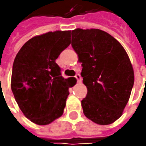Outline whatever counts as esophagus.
I'll use <instances>...</instances> for the list:
<instances>
[{"mask_svg": "<svg viewBox=\"0 0 146 146\" xmlns=\"http://www.w3.org/2000/svg\"><path fill=\"white\" fill-rule=\"evenodd\" d=\"M75 77L76 78V80H77V82H78V83H80V82H81L82 77H81V76L80 75V74H76Z\"/></svg>", "mask_w": 146, "mask_h": 146, "instance_id": "34e87169", "label": "esophagus"}]
</instances>
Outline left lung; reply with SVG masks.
<instances>
[{"label":"left lung","mask_w":146,"mask_h":146,"mask_svg":"<svg viewBox=\"0 0 146 146\" xmlns=\"http://www.w3.org/2000/svg\"><path fill=\"white\" fill-rule=\"evenodd\" d=\"M71 36L88 89L81 101L84 114L98 124H110L122 115L133 87L134 71L128 55L120 43L102 30L77 28Z\"/></svg>","instance_id":"1"}]
</instances>
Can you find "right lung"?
<instances>
[{
	"mask_svg": "<svg viewBox=\"0 0 146 146\" xmlns=\"http://www.w3.org/2000/svg\"><path fill=\"white\" fill-rule=\"evenodd\" d=\"M70 31L32 37L14 58L11 89L23 115L36 124H49L63 114L74 79H64L55 61L70 45Z\"/></svg>",
	"mask_w": 146,
	"mask_h": 146,
	"instance_id": "right-lung-1",
	"label": "right lung"
}]
</instances>
